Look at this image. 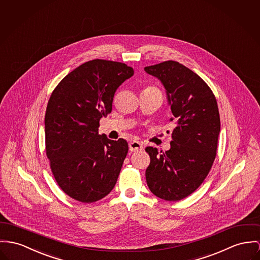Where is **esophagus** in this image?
<instances>
[{
    "label": "esophagus",
    "mask_w": 260,
    "mask_h": 260,
    "mask_svg": "<svg viewBox=\"0 0 260 260\" xmlns=\"http://www.w3.org/2000/svg\"><path fill=\"white\" fill-rule=\"evenodd\" d=\"M143 149V145L142 143L140 141H137V140H134L129 143V150L132 152H135V151H139V150H142Z\"/></svg>",
    "instance_id": "obj_1"
}]
</instances>
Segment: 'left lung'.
<instances>
[{
  "label": "left lung",
  "instance_id": "left-lung-1",
  "mask_svg": "<svg viewBox=\"0 0 260 260\" xmlns=\"http://www.w3.org/2000/svg\"><path fill=\"white\" fill-rule=\"evenodd\" d=\"M166 89L175 124L170 149L147 146L145 171L149 190L160 199L179 201L195 192L208 176L217 155L220 131L216 97L198 74L177 61L144 68Z\"/></svg>",
  "mask_w": 260,
  "mask_h": 260
}]
</instances>
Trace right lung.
<instances>
[{
  "instance_id": "add662e5",
  "label": "right lung",
  "mask_w": 260,
  "mask_h": 260,
  "mask_svg": "<svg viewBox=\"0 0 260 260\" xmlns=\"http://www.w3.org/2000/svg\"><path fill=\"white\" fill-rule=\"evenodd\" d=\"M133 75L124 63L90 60L51 93L44 118L46 156L60 189L74 200H101L117 183L128 144L98 129L101 118L112 112L115 92Z\"/></svg>"
}]
</instances>
